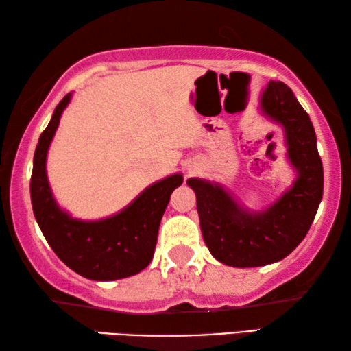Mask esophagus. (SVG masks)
Wrapping results in <instances>:
<instances>
[{
    "instance_id": "obj_1",
    "label": "esophagus",
    "mask_w": 351,
    "mask_h": 351,
    "mask_svg": "<svg viewBox=\"0 0 351 351\" xmlns=\"http://www.w3.org/2000/svg\"><path fill=\"white\" fill-rule=\"evenodd\" d=\"M189 170H192V167H189Z\"/></svg>"
}]
</instances>
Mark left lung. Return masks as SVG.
<instances>
[{
  "label": "left lung",
  "mask_w": 351,
  "mask_h": 351,
  "mask_svg": "<svg viewBox=\"0 0 351 351\" xmlns=\"http://www.w3.org/2000/svg\"><path fill=\"white\" fill-rule=\"evenodd\" d=\"M259 112L283 130L286 160L294 180L263 210H251L221 182L189 178L205 245L232 267H261L285 259L312 226L323 197V164L312 121L291 88L270 81L261 92Z\"/></svg>",
  "instance_id": "8db88e82"
}]
</instances>
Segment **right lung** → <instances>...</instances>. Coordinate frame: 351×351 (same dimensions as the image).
<instances>
[{
    "mask_svg": "<svg viewBox=\"0 0 351 351\" xmlns=\"http://www.w3.org/2000/svg\"><path fill=\"white\" fill-rule=\"evenodd\" d=\"M73 93L58 103L39 136L29 182L33 213L44 239L58 258L84 278L112 281L140 274L154 256L160 219L182 173L169 175L143 189L117 213L79 219L62 208L47 180V152Z\"/></svg>",
    "mask_w": 351,
    "mask_h": 351,
    "instance_id": "add662e5",
    "label": "right lung"
}]
</instances>
